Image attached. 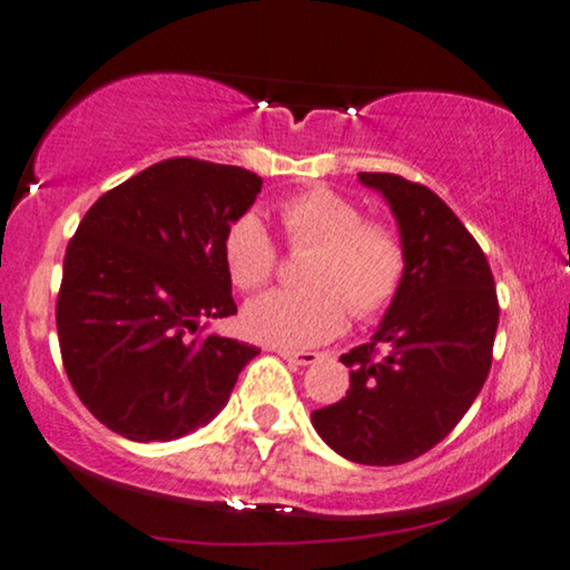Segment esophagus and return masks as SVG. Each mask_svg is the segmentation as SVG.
I'll return each mask as SVG.
<instances>
[{
	"mask_svg": "<svg viewBox=\"0 0 570 570\" xmlns=\"http://www.w3.org/2000/svg\"><path fill=\"white\" fill-rule=\"evenodd\" d=\"M278 355L284 360H289V363H294V365H313L315 360L321 357L318 352H305V350L297 352V350H286V347H281Z\"/></svg>",
	"mask_w": 570,
	"mask_h": 570,
	"instance_id": "esophagus-1",
	"label": "esophagus"
}]
</instances>
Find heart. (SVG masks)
<instances>
[{"label":"heart","instance_id":"1","mask_svg":"<svg viewBox=\"0 0 570 570\" xmlns=\"http://www.w3.org/2000/svg\"><path fill=\"white\" fill-rule=\"evenodd\" d=\"M292 249L307 257V289H273L242 313L247 336L265 344L307 347L336 336L352 313L371 321L397 299L407 273L405 239L392 223L365 220L363 207L331 189H309L281 205ZM276 244L255 213H242L223 234V263L242 292L261 289L276 271Z\"/></svg>","mask_w":570,"mask_h":570}]
</instances>
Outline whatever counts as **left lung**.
<instances>
[{
	"mask_svg": "<svg viewBox=\"0 0 570 570\" xmlns=\"http://www.w3.org/2000/svg\"><path fill=\"white\" fill-rule=\"evenodd\" d=\"M384 194L407 247L405 284L371 336L342 355L347 397L313 410V426L352 463L400 465L442 442L492 368L500 321L479 242L426 186L357 173Z\"/></svg>",
	"mask_w": 570,
	"mask_h": 570,
	"instance_id": "1",
	"label": "left lung"
}]
</instances>
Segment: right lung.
<instances>
[{
    "label": "right lung",
    "mask_w": 570,
    "mask_h": 570,
    "mask_svg": "<svg viewBox=\"0 0 570 570\" xmlns=\"http://www.w3.org/2000/svg\"><path fill=\"white\" fill-rule=\"evenodd\" d=\"M257 173L194 157L149 165L102 194L68 244L57 297L62 365L115 434L170 442L220 413L261 350L202 334L236 313L223 234Z\"/></svg>",
    "instance_id": "obj_1"
}]
</instances>
